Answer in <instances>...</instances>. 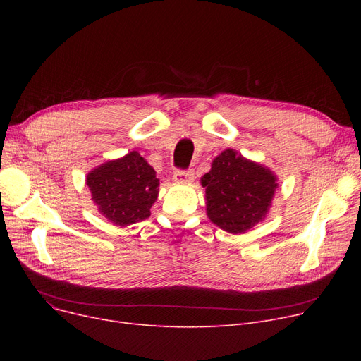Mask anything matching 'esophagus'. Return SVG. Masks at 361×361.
Wrapping results in <instances>:
<instances>
[{"label": "esophagus", "mask_w": 361, "mask_h": 361, "mask_svg": "<svg viewBox=\"0 0 361 361\" xmlns=\"http://www.w3.org/2000/svg\"><path fill=\"white\" fill-rule=\"evenodd\" d=\"M195 177L193 169H177L174 173V180L178 183H188Z\"/></svg>", "instance_id": "obj_1"}]
</instances>
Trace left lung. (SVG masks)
I'll return each instance as SVG.
<instances>
[{"mask_svg":"<svg viewBox=\"0 0 361 361\" xmlns=\"http://www.w3.org/2000/svg\"><path fill=\"white\" fill-rule=\"evenodd\" d=\"M206 187V212L219 228L231 234L250 230L267 215L276 188L268 168L226 149L214 159L202 178Z\"/></svg>","mask_w":361,"mask_h":361,"instance_id":"8db88e82","label":"left lung"}]
</instances>
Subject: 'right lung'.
Listing matches in <instances>:
<instances>
[{
  "mask_svg": "<svg viewBox=\"0 0 361 361\" xmlns=\"http://www.w3.org/2000/svg\"><path fill=\"white\" fill-rule=\"evenodd\" d=\"M136 150L102 164L87 174L86 184L99 212L116 225H130L150 216L159 180Z\"/></svg>",
  "mask_w": 361,
  "mask_h": 361,
  "instance_id": "1",
  "label": "right lung"
}]
</instances>
